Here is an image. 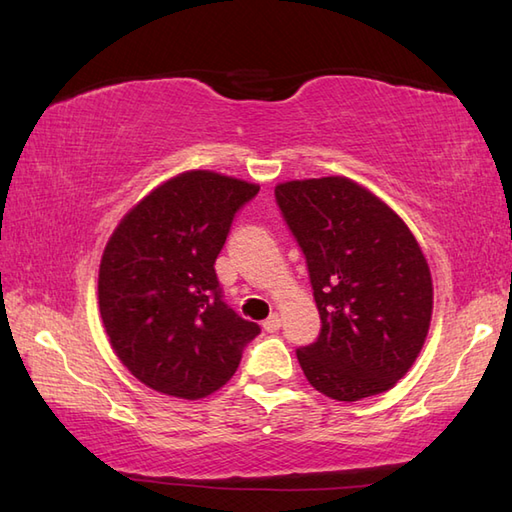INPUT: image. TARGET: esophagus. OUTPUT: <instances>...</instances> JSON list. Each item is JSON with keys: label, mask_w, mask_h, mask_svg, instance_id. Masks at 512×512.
I'll return each instance as SVG.
<instances>
[{"label": "esophagus", "mask_w": 512, "mask_h": 512, "mask_svg": "<svg viewBox=\"0 0 512 512\" xmlns=\"http://www.w3.org/2000/svg\"><path fill=\"white\" fill-rule=\"evenodd\" d=\"M279 327H281L279 314H270V316L264 320V329L268 331V334H272V331H279Z\"/></svg>", "instance_id": "esophagus-1"}]
</instances>
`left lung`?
<instances>
[{
    "label": "left lung",
    "mask_w": 512,
    "mask_h": 512,
    "mask_svg": "<svg viewBox=\"0 0 512 512\" xmlns=\"http://www.w3.org/2000/svg\"><path fill=\"white\" fill-rule=\"evenodd\" d=\"M305 255L318 338L296 349L303 373L336 401L379 395L408 373L432 318V277L410 229L344 176L275 187Z\"/></svg>",
    "instance_id": "obj_1"
}]
</instances>
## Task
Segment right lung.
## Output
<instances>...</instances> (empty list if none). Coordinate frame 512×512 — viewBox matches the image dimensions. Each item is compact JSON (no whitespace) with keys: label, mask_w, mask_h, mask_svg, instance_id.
I'll return each mask as SVG.
<instances>
[{"label":"right lung","mask_w":512,"mask_h":512,"mask_svg":"<svg viewBox=\"0 0 512 512\" xmlns=\"http://www.w3.org/2000/svg\"><path fill=\"white\" fill-rule=\"evenodd\" d=\"M257 192L216 172L178 174L130 209L106 244L102 323L117 358L152 390L211 395L259 336L257 323L224 303L213 268L237 211Z\"/></svg>","instance_id":"right-lung-1"}]
</instances>
